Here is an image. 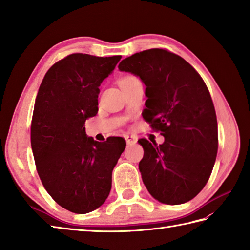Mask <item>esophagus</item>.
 I'll use <instances>...</instances> for the list:
<instances>
[{"label":"esophagus","instance_id":"esophagus-1","mask_svg":"<svg viewBox=\"0 0 250 250\" xmlns=\"http://www.w3.org/2000/svg\"><path fill=\"white\" fill-rule=\"evenodd\" d=\"M125 140H126L127 144H135L138 141L137 137L132 136V135H125Z\"/></svg>","mask_w":250,"mask_h":250}]
</instances>
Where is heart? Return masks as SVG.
Listing matches in <instances>:
<instances>
[{"instance_id": "heart-1", "label": "heart", "mask_w": 250, "mask_h": 250, "mask_svg": "<svg viewBox=\"0 0 250 250\" xmlns=\"http://www.w3.org/2000/svg\"><path fill=\"white\" fill-rule=\"evenodd\" d=\"M132 79H136V77H134V76H127V77H125V78L122 79V80H121V82L129 81V80H132Z\"/></svg>"}]
</instances>
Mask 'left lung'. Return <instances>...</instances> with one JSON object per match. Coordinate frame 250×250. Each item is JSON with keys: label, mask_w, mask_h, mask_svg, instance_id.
Segmentation results:
<instances>
[{"label": "left lung", "mask_w": 250, "mask_h": 250, "mask_svg": "<svg viewBox=\"0 0 250 250\" xmlns=\"http://www.w3.org/2000/svg\"><path fill=\"white\" fill-rule=\"evenodd\" d=\"M146 84L143 119L160 131L157 146L140 139L142 181L162 203L182 204L207 184L217 155V119L207 85L192 66L165 49H148L119 64Z\"/></svg>", "instance_id": "8db88e82"}]
</instances>
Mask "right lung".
I'll return each instance as SVG.
<instances>
[{
  "mask_svg": "<svg viewBox=\"0 0 250 250\" xmlns=\"http://www.w3.org/2000/svg\"><path fill=\"white\" fill-rule=\"evenodd\" d=\"M121 58L70 54L49 68L37 93L31 146L38 175L53 200L76 214L106 201L126 146L121 137L95 141L84 127L98 112L99 86Z\"/></svg>",
  "mask_w": 250,
  "mask_h": 250,
  "instance_id": "1",
  "label": "right lung"
}]
</instances>
